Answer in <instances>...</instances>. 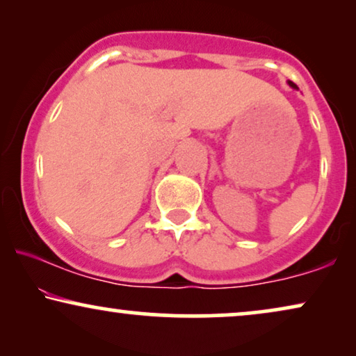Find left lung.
Returning a JSON list of instances; mask_svg holds the SVG:
<instances>
[{
  "mask_svg": "<svg viewBox=\"0 0 356 356\" xmlns=\"http://www.w3.org/2000/svg\"><path fill=\"white\" fill-rule=\"evenodd\" d=\"M289 86L291 87V89H298V87H296L295 84H293V82H291V81H289Z\"/></svg>",
  "mask_w": 356,
  "mask_h": 356,
  "instance_id": "obj_1",
  "label": "left lung"
}]
</instances>
